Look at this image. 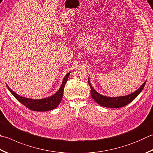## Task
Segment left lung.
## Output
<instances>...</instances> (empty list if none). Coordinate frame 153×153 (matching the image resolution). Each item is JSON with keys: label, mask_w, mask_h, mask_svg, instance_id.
<instances>
[{"label": "left lung", "mask_w": 153, "mask_h": 153, "mask_svg": "<svg viewBox=\"0 0 153 153\" xmlns=\"http://www.w3.org/2000/svg\"><path fill=\"white\" fill-rule=\"evenodd\" d=\"M88 84L91 87V94L92 98L99 105L104 106V107L108 108H120L126 106L128 104L131 103L132 100H134L135 98L139 95L140 92L143 91V89L145 86L146 80L144 82L143 84L141 85L139 88H138L136 91L133 92L130 94L125 95L122 97H106L100 94L94 90V88L92 86V85L90 81V79H88Z\"/></svg>", "instance_id": "8db88e82"}]
</instances>
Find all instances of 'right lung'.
<instances>
[{
  "instance_id": "obj_1",
  "label": "right lung",
  "mask_w": 153,
  "mask_h": 153,
  "mask_svg": "<svg viewBox=\"0 0 153 153\" xmlns=\"http://www.w3.org/2000/svg\"><path fill=\"white\" fill-rule=\"evenodd\" d=\"M70 73L71 72L66 74L65 78L63 79L62 85L60 86V87L59 88L58 91H57L55 94L52 95V96L45 98V99H33L20 96L19 94H16L15 92H14L7 85V86L8 91H9L11 94L16 98V100L21 103H22V105L25 106L27 108L34 111L46 112L56 108L60 104V102H61L63 92H64L65 86L66 82H67L68 78L69 75H70Z\"/></svg>"
}]
</instances>
